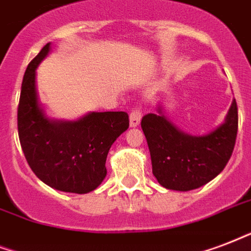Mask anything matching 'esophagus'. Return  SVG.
<instances>
[{
	"label": "esophagus",
	"mask_w": 251,
	"mask_h": 251,
	"mask_svg": "<svg viewBox=\"0 0 251 251\" xmlns=\"http://www.w3.org/2000/svg\"><path fill=\"white\" fill-rule=\"evenodd\" d=\"M141 118H142V114H141V110L138 108H134L130 113V126L131 127H135V126L139 125L141 122Z\"/></svg>",
	"instance_id": "1"
}]
</instances>
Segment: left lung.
<instances>
[{
	"label": "left lung",
	"mask_w": 251,
	"mask_h": 251,
	"mask_svg": "<svg viewBox=\"0 0 251 251\" xmlns=\"http://www.w3.org/2000/svg\"><path fill=\"white\" fill-rule=\"evenodd\" d=\"M152 164V174L164 188L191 191L209 183L232 156L238 130V109L233 100L224 124L205 135H191L168 121L163 110L141 121Z\"/></svg>",
	"instance_id": "1"
}]
</instances>
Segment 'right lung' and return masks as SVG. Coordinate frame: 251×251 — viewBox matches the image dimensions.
<instances>
[{
	"label": "right lung",
	"instance_id": "obj_1",
	"mask_svg": "<svg viewBox=\"0 0 251 251\" xmlns=\"http://www.w3.org/2000/svg\"><path fill=\"white\" fill-rule=\"evenodd\" d=\"M50 43L25 72L18 105V135L28 166L51 188L88 194L106 176V156L129 127L125 112H91L76 121H56L45 114L36 92V68Z\"/></svg>",
	"mask_w": 251,
	"mask_h": 251
}]
</instances>
